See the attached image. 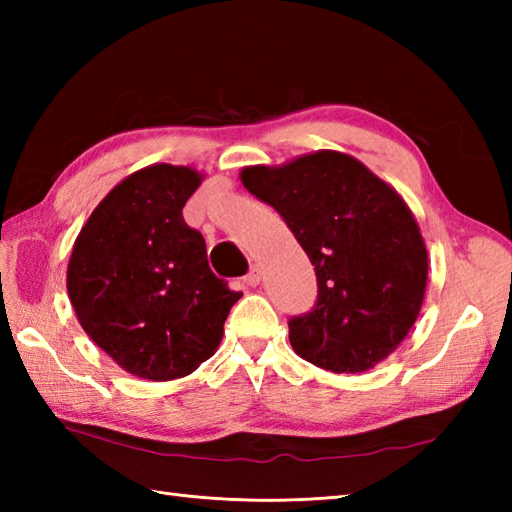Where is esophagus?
Here are the masks:
<instances>
[{"mask_svg": "<svg viewBox=\"0 0 512 512\" xmlns=\"http://www.w3.org/2000/svg\"><path fill=\"white\" fill-rule=\"evenodd\" d=\"M259 279H262V268H259V266H250V270H248L246 277H244L246 286H257Z\"/></svg>", "mask_w": 512, "mask_h": 512, "instance_id": "1", "label": "esophagus"}]
</instances>
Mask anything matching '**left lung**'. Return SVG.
Here are the masks:
<instances>
[{"mask_svg":"<svg viewBox=\"0 0 512 512\" xmlns=\"http://www.w3.org/2000/svg\"><path fill=\"white\" fill-rule=\"evenodd\" d=\"M242 182L284 217L317 275L314 306L288 321L292 350L334 374L394 352L418 319L429 270L405 200L339 151L246 167Z\"/></svg>","mask_w":512,"mask_h":512,"instance_id":"left-lung-1","label":"left lung"}]
</instances>
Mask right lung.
<instances>
[{
  "mask_svg": "<svg viewBox=\"0 0 512 512\" xmlns=\"http://www.w3.org/2000/svg\"><path fill=\"white\" fill-rule=\"evenodd\" d=\"M202 176L151 165L105 195L76 237L68 295L81 328L125 372L182 378L209 361L242 292L217 279L182 209Z\"/></svg>",
  "mask_w": 512,
  "mask_h": 512,
  "instance_id": "right-lung-1",
  "label": "right lung"
}]
</instances>
